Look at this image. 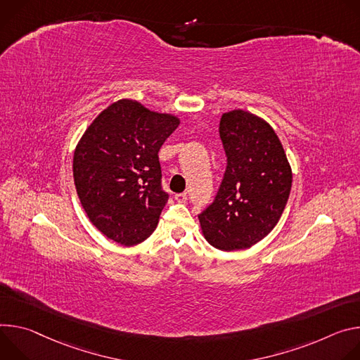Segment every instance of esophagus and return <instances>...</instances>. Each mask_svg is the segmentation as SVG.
I'll list each match as a JSON object with an SVG mask.
<instances>
[{
  "mask_svg": "<svg viewBox=\"0 0 360 360\" xmlns=\"http://www.w3.org/2000/svg\"><path fill=\"white\" fill-rule=\"evenodd\" d=\"M174 198H176L179 203H186L187 202V194L186 193H180V194H176Z\"/></svg>",
  "mask_w": 360,
  "mask_h": 360,
  "instance_id": "obj_1",
  "label": "esophagus"
}]
</instances>
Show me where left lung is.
Wrapping results in <instances>:
<instances>
[{"label":"left lung","instance_id":"8db88e82","mask_svg":"<svg viewBox=\"0 0 360 360\" xmlns=\"http://www.w3.org/2000/svg\"><path fill=\"white\" fill-rule=\"evenodd\" d=\"M227 167L214 202L198 216L206 240L223 252L250 249L281 220L292 188V167L273 127L236 108L221 114Z\"/></svg>","mask_w":360,"mask_h":360}]
</instances>
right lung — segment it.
Masks as SVG:
<instances>
[{"label": "right lung", "instance_id": "obj_1", "mask_svg": "<svg viewBox=\"0 0 360 360\" xmlns=\"http://www.w3.org/2000/svg\"><path fill=\"white\" fill-rule=\"evenodd\" d=\"M180 118L122 98L104 108L72 157L75 190L90 221L123 246L155 230L169 195L162 190L158 151Z\"/></svg>", "mask_w": 360, "mask_h": 360}]
</instances>
